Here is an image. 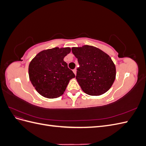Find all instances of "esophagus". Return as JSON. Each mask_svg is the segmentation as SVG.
Segmentation results:
<instances>
[{
  "label": "esophagus",
  "instance_id": "esophagus-1",
  "mask_svg": "<svg viewBox=\"0 0 146 146\" xmlns=\"http://www.w3.org/2000/svg\"><path fill=\"white\" fill-rule=\"evenodd\" d=\"M73 72L74 73V74L76 75V74H77V69H74V70H73Z\"/></svg>",
  "mask_w": 146,
  "mask_h": 146
}]
</instances>
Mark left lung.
I'll return each instance as SVG.
<instances>
[{"label": "left lung", "mask_w": 146, "mask_h": 146, "mask_svg": "<svg viewBox=\"0 0 146 146\" xmlns=\"http://www.w3.org/2000/svg\"><path fill=\"white\" fill-rule=\"evenodd\" d=\"M72 52L78 59L76 79L83 92L100 96L108 91L116 74L111 57L99 48L88 45L72 47Z\"/></svg>", "instance_id": "left-lung-1"}]
</instances>
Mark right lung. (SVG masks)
I'll list each match as a JSON object with an SVG mask.
<instances>
[{
  "instance_id": "add662e5",
  "label": "right lung",
  "mask_w": 146,
  "mask_h": 146,
  "mask_svg": "<svg viewBox=\"0 0 146 146\" xmlns=\"http://www.w3.org/2000/svg\"><path fill=\"white\" fill-rule=\"evenodd\" d=\"M70 47H55L44 50L35 56L29 66L30 80L39 94L48 99L63 95L75 74L64 58Z\"/></svg>"
}]
</instances>
